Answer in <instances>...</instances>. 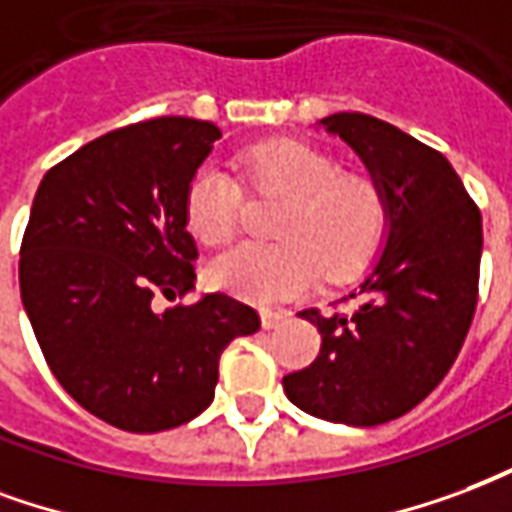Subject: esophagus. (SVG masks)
I'll use <instances>...</instances> for the list:
<instances>
[{"instance_id": "1", "label": "esophagus", "mask_w": 512, "mask_h": 512, "mask_svg": "<svg viewBox=\"0 0 512 512\" xmlns=\"http://www.w3.org/2000/svg\"><path fill=\"white\" fill-rule=\"evenodd\" d=\"M261 327L264 330H275L278 324H283L286 319H289V313L286 311H275V308H261Z\"/></svg>"}]
</instances>
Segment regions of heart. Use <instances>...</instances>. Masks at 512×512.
<instances>
[{
    "instance_id": "obj_1",
    "label": "heart",
    "mask_w": 512,
    "mask_h": 512,
    "mask_svg": "<svg viewBox=\"0 0 512 512\" xmlns=\"http://www.w3.org/2000/svg\"><path fill=\"white\" fill-rule=\"evenodd\" d=\"M253 188L286 196L275 223L281 242H240L210 261V283L251 302L302 294L327 275L341 281L371 259L384 223L382 190L365 174H346L324 149L281 138L242 155ZM240 185L207 163L185 190V223L204 245H223L237 229Z\"/></svg>"
}]
</instances>
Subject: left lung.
<instances>
[{
	"mask_svg": "<svg viewBox=\"0 0 512 512\" xmlns=\"http://www.w3.org/2000/svg\"><path fill=\"white\" fill-rule=\"evenodd\" d=\"M382 190L379 253L349 294L352 313L302 311L322 335L308 368L283 376L297 409L327 423H390L431 395L475 316L483 220L445 155L368 114H330Z\"/></svg>",
	"mask_w": 512,
	"mask_h": 512,
	"instance_id": "1",
	"label": "left lung"
}]
</instances>
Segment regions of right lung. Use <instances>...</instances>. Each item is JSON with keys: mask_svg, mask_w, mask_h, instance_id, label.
<instances>
[{"mask_svg": "<svg viewBox=\"0 0 512 512\" xmlns=\"http://www.w3.org/2000/svg\"><path fill=\"white\" fill-rule=\"evenodd\" d=\"M218 138L188 117L111 130L48 171L32 201L18 261L29 324L67 395L122 431L199 417L223 349L259 330L229 294L152 308L158 292L196 289L185 190Z\"/></svg>", "mask_w": 512, "mask_h": 512, "instance_id": "obj_1", "label": "right lung"}]
</instances>
